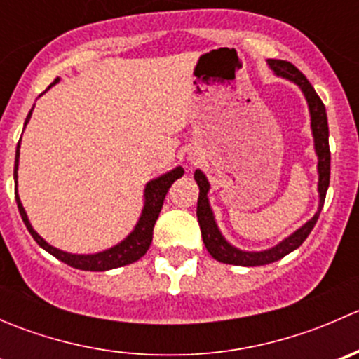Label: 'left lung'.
I'll return each instance as SVG.
<instances>
[{
	"label": "left lung",
	"instance_id": "8db88e82",
	"mask_svg": "<svg viewBox=\"0 0 359 359\" xmlns=\"http://www.w3.org/2000/svg\"><path fill=\"white\" fill-rule=\"evenodd\" d=\"M271 69L276 72L278 76H283V78L292 79L293 83L302 88L304 95H306L307 104H309V112H311V126H313V135H314V149L318 154V173H320V184H318V191H320V208H318L316 215L309 220L307 224H304L299 231L288 236L287 240L281 241L280 245H276L274 248L266 250V252H241V250L234 248L233 245L227 243L226 240L220 234L219 227H217L215 220H213V213L210 210L208 198L206 193L210 189V184L206 180V177L203 175L200 170L194 172V180L200 186V198H198V222H200L201 229V238L203 243H205L206 250H208L210 255L215 260L224 264H233V266H266V264L276 262V260L283 259L285 255L293 252L295 248H299L300 245L306 241V238L309 236V233L313 231L314 224H316L318 217H320L321 208H323L325 196H327L328 184H330V146H328V121H327V111H325L323 102L318 97V93L314 92L313 85L307 81L306 76L299 71L292 62L288 60H276L269 59Z\"/></svg>",
	"mask_w": 359,
	"mask_h": 359
}]
</instances>
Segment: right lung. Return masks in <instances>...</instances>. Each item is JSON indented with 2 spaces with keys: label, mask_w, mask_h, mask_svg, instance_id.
<instances>
[{
  "label": "right lung",
  "mask_w": 359,
  "mask_h": 359,
  "mask_svg": "<svg viewBox=\"0 0 359 359\" xmlns=\"http://www.w3.org/2000/svg\"><path fill=\"white\" fill-rule=\"evenodd\" d=\"M57 81H59V78H57L52 85H55ZM31 114H32V109L27 114V118H25V125H27ZM19 147H20V142L17 144L15 168H13V179H15V182H17V168H19V154H20ZM182 175H184V168L177 166V168L172 170V172L151 180V182L146 186V205H144L142 215H140L139 224L135 226L133 233L130 234L126 240H123L121 243L116 245V247L104 250V252H99V253H92V255H72V253L57 250L53 248L52 245L46 243V241L43 240L34 229H32L31 224H29V219L24 212L22 203H20L19 194H17V187H15V200H17V206H19L20 217H22L25 227H27V231L31 233V236L34 238V241L39 245V247L45 248L46 252L52 253L53 257L62 260V262L67 264V266L76 267V269L107 271V269H114V267H121V266H126V264L135 262V260H139L140 257H144V253L149 250L151 241H153L154 224H156L159 212H161V206H163V201H165L166 193H168L170 186H172L177 179H180Z\"/></svg>",
  "instance_id": "1"
}]
</instances>
